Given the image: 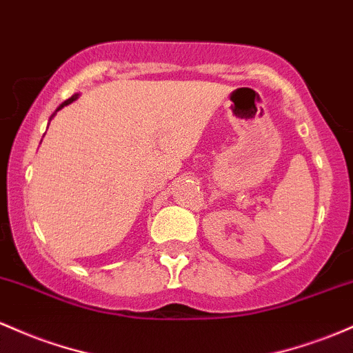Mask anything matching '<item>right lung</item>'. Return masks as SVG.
Instances as JSON below:
<instances>
[{"instance_id":"1","label":"right lung","mask_w":353,"mask_h":353,"mask_svg":"<svg viewBox=\"0 0 353 353\" xmlns=\"http://www.w3.org/2000/svg\"><path fill=\"white\" fill-rule=\"evenodd\" d=\"M78 97H80V93H74V94H73V97H71V98H68V100H66V101H63V103H61V105H59V106H58V108H57V112H59V110H61V108H65V106H68V105H70V103L77 101V100H78ZM57 112H54L53 114H51V118H50V120H53V117H54V114H57Z\"/></svg>"}]
</instances>
